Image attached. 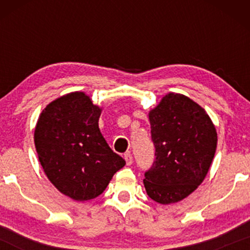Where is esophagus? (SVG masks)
<instances>
[{
  "label": "esophagus",
  "instance_id": "esophagus-1",
  "mask_svg": "<svg viewBox=\"0 0 250 250\" xmlns=\"http://www.w3.org/2000/svg\"><path fill=\"white\" fill-rule=\"evenodd\" d=\"M125 163H127V166H130L131 163H133V156H131L130 153H127L125 154Z\"/></svg>",
  "mask_w": 250,
  "mask_h": 250
}]
</instances>
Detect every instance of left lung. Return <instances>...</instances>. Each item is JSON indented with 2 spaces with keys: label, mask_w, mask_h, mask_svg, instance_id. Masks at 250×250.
<instances>
[{
  "label": "left lung",
  "mask_w": 250,
  "mask_h": 250,
  "mask_svg": "<svg viewBox=\"0 0 250 250\" xmlns=\"http://www.w3.org/2000/svg\"><path fill=\"white\" fill-rule=\"evenodd\" d=\"M155 161L145 173L146 191L161 205L179 202L205 180L217 145L210 117L201 105L169 93L149 111Z\"/></svg>",
  "instance_id": "left-lung-1"
}]
</instances>
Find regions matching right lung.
Masks as SVG:
<instances>
[{"label":"right lung","mask_w":250,"mask_h":250,"mask_svg":"<svg viewBox=\"0 0 250 250\" xmlns=\"http://www.w3.org/2000/svg\"><path fill=\"white\" fill-rule=\"evenodd\" d=\"M100 115L90 97L75 91L49 103L37 120L34 141L43 170L73 200L95 199L125 165L102 136Z\"/></svg>","instance_id":"right-lung-1"}]
</instances>
